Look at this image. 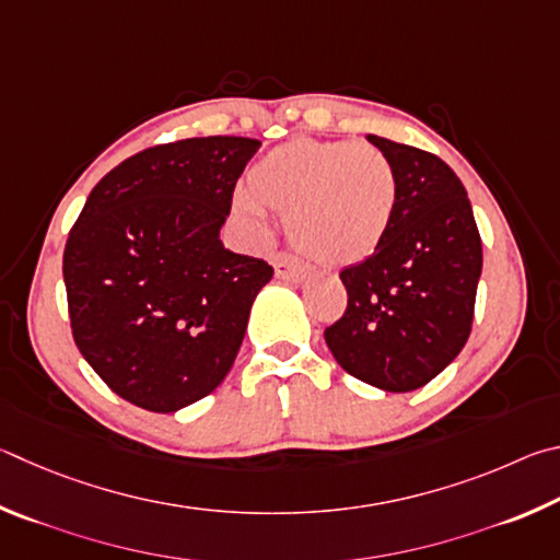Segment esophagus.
<instances>
[{
  "instance_id": "34e87169",
  "label": "esophagus",
  "mask_w": 560,
  "mask_h": 560,
  "mask_svg": "<svg viewBox=\"0 0 560 560\" xmlns=\"http://www.w3.org/2000/svg\"><path fill=\"white\" fill-rule=\"evenodd\" d=\"M272 268L275 275H278L280 280H288V282H300L307 278V268L302 265L298 258H292L288 253H278L272 258Z\"/></svg>"
}]
</instances>
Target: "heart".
<instances>
[{
    "mask_svg": "<svg viewBox=\"0 0 560 560\" xmlns=\"http://www.w3.org/2000/svg\"><path fill=\"white\" fill-rule=\"evenodd\" d=\"M233 206L255 231L268 211L288 213L290 241L325 265L366 260L384 245L398 209V179L371 144L298 137L272 147L248 170Z\"/></svg>",
    "mask_w": 560,
    "mask_h": 560,
    "instance_id": "heart-1",
    "label": "heart"
}]
</instances>
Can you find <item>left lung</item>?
Listing matches in <instances>:
<instances>
[{
	"label": "left lung",
	"instance_id": "8db88e82",
	"mask_svg": "<svg viewBox=\"0 0 560 560\" xmlns=\"http://www.w3.org/2000/svg\"><path fill=\"white\" fill-rule=\"evenodd\" d=\"M366 140L394 164L398 209L384 245L339 272L349 305L325 341L347 374L408 394L465 347L482 241L463 182L440 156L378 135Z\"/></svg>",
	"mask_w": 560,
	"mask_h": 560
}]
</instances>
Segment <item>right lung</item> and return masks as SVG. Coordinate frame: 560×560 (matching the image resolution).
I'll use <instances>...</instances> for the list:
<instances>
[{"label":"right lung","instance_id":"1","mask_svg":"<svg viewBox=\"0 0 560 560\" xmlns=\"http://www.w3.org/2000/svg\"><path fill=\"white\" fill-rule=\"evenodd\" d=\"M260 142L191 137L107 172L68 233L75 347L117 396L174 413L209 396L268 285L265 260L221 241L235 182Z\"/></svg>","mask_w":560,"mask_h":560}]
</instances>
